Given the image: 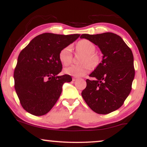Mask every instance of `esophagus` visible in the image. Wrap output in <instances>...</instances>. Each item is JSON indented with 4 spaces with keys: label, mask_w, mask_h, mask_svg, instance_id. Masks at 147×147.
Returning <instances> with one entry per match:
<instances>
[{
    "label": "esophagus",
    "mask_w": 147,
    "mask_h": 147,
    "mask_svg": "<svg viewBox=\"0 0 147 147\" xmlns=\"http://www.w3.org/2000/svg\"><path fill=\"white\" fill-rule=\"evenodd\" d=\"M77 78H76V77H74V78H72V81H73V82H75V81H77Z\"/></svg>",
    "instance_id": "34e87169"
}]
</instances>
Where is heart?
<instances>
[{
	"label": "heart",
	"instance_id": "1",
	"mask_svg": "<svg viewBox=\"0 0 147 147\" xmlns=\"http://www.w3.org/2000/svg\"><path fill=\"white\" fill-rule=\"evenodd\" d=\"M76 48L78 51H82L86 54L82 62L89 63H84L82 65H72L64 69V72L66 75L72 77H79L86 75L91 70V65H94L97 63L98 58L95 55L96 47L92 42L87 39H82L78 41L76 45ZM59 59L63 65H68L71 63L72 59V47L70 45L65 47L61 50L59 54Z\"/></svg>",
	"mask_w": 147,
	"mask_h": 147
}]
</instances>
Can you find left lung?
<instances>
[{"instance_id":"8db88e82","label":"left lung","mask_w":147,"mask_h":147,"mask_svg":"<svg viewBox=\"0 0 147 147\" xmlns=\"http://www.w3.org/2000/svg\"><path fill=\"white\" fill-rule=\"evenodd\" d=\"M86 38L99 47L102 61L86 79L82 96L94 112L105 115L117 110L131 92L135 77L133 55L120 36L112 32L84 34Z\"/></svg>"}]
</instances>
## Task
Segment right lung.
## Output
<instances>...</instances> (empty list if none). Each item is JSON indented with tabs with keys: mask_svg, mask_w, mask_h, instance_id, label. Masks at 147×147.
I'll list each match as a JSON object with an SVG mask.
<instances>
[{
	"mask_svg": "<svg viewBox=\"0 0 147 147\" xmlns=\"http://www.w3.org/2000/svg\"><path fill=\"white\" fill-rule=\"evenodd\" d=\"M79 36L43 33L20 52L14 72V88L27 112L41 116L56 104L63 84L72 81L68 75H58L62 70L59 54Z\"/></svg>",
	"mask_w": 147,
	"mask_h": 147,
	"instance_id": "obj_1",
	"label": "right lung"
}]
</instances>
